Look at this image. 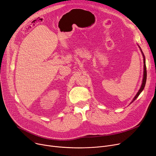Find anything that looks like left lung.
Instances as JSON below:
<instances>
[{"instance_id":"left-lung-1","label":"left lung","mask_w":156,"mask_h":156,"mask_svg":"<svg viewBox=\"0 0 156 156\" xmlns=\"http://www.w3.org/2000/svg\"><path fill=\"white\" fill-rule=\"evenodd\" d=\"M139 48H140V49L141 52H142V55H143V58H144V77H143V80H142V86H141L140 89L139 90V91H138V93H137V94H136V96L134 97V98H133V100H132V101L131 102V103L132 102L134 101L138 97V96L140 95V94L141 93H142V91L144 90V89L145 86V83H146V80H147V69H146V65H145V56H144V53H143V52H142V49H141V48H140V46H139Z\"/></svg>"}]
</instances>
